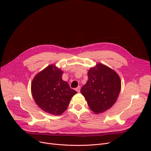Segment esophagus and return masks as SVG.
Here are the masks:
<instances>
[{
  "label": "esophagus",
  "instance_id": "esophagus-1",
  "mask_svg": "<svg viewBox=\"0 0 151 151\" xmlns=\"http://www.w3.org/2000/svg\"><path fill=\"white\" fill-rule=\"evenodd\" d=\"M80 89H81L80 86H78V88H76V91H77V92H80Z\"/></svg>",
  "mask_w": 151,
  "mask_h": 151
}]
</instances>
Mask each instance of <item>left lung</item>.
<instances>
[{
    "label": "left lung",
    "mask_w": 151,
    "mask_h": 151,
    "mask_svg": "<svg viewBox=\"0 0 151 151\" xmlns=\"http://www.w3.org/2000/svg\"><path fill=\"white\" fill-rule=\"evenodd\" d=\"M88 80L81 92L92 111L102 113L115 104L121 89V81L116 71L101 63L91 68Z\"/></svg>",
    "instance_id": "left-lung-1"
}]
</instances>
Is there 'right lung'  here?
<instances>
[{
	"mask_svg": "<svg viewBox=\"0 0 151 151\" xmlns=\"http://www.w3.org/2000/svg\"><path fill=\"white\" fill-rule=\"evenodd\" d=\"M62 74L60 68L51 64L37 73L31 83V92L36 104L52 115L62 114L77 93L62 80Z\"/></svg>",
	"mask_w": 151,
	"mask_h": 151,
	"instance_id": "add662e5",
	"label": "right lung"
}]
</instances>
